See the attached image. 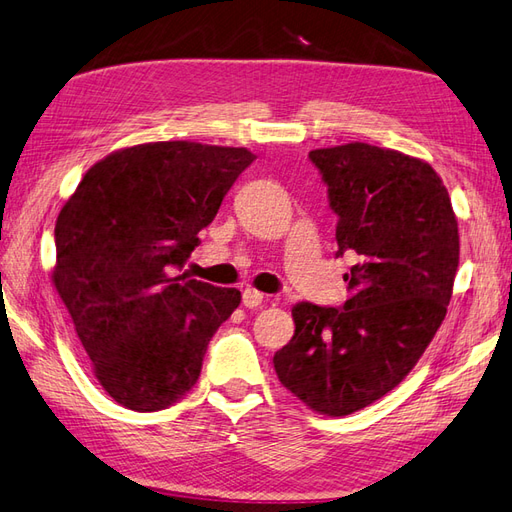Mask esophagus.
<instances>
[{"instance_id":"34e87169","label":"esophagus","mask_w":512,"mask_h":512,"mask_svg":"<svg viewBox=\"0 0 512 512\" xmlns=\"http://www.w3.org/2000/svg\"><path fill=\"white\" fill-rule=\"evenodd\" d=\"M264 299H266V296L257 292V290H253V288H246L242 292V303H244V307H248V310H253V307L261 305V301H264Z\"/></svg>"}]
</instances>
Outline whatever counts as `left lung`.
Segmentation results:
<instances>
[{"label":"left lung","mask_w":512,"mask_h":512,"mask_svg":"<svg viewBox=\"0 0 512 512\" xmlns=\"http://www.w3.org/2000/svg\"><path fill=\"white\" fill-rule=\"evenodd\" d=\"M338 216L336 257H355L342 307L296 303L275 353L279 382L305 406L344 417L384 397L441 327L458 270V222L430 163L371 144L310 152Z\"/></svg>","instance_id":"obj_1"}]
</instances>
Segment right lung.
<instances>
[{
	"mask_svg": "<svg viewBox=\"0 0 512 512\" xmlns=\"http://www.w3.org/2000/svg\"><path fill=\"white\" fill-rule=\"evenodd\" d=\"M253 161L246 148L194 141L124 148L95 163L58 213L52 281L120 406L154 412L181 399L240 305V290L181 270Z\"/></svg>",
	"mask_w": 512,
	"mask_h": 512,
	"instance_id": "right-lung-1",
	"label": "right lung"
}]
</instances>
